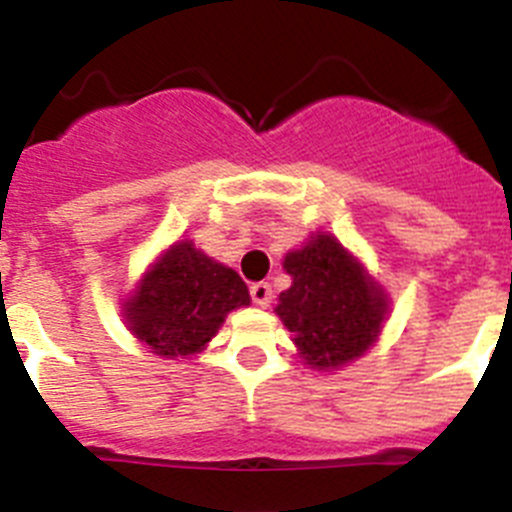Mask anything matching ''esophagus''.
Here are the masks:
<instances>
[{
	"label": "esophagus",
	"instance_id": "esophagus-1",
	"mask_svg": "<svg viewBox=\"0 0 512 512\" xmlns=\"http://www.w3.org/2000/svg\"><path fill=\"white\" fill-rule=\"evenodd\" d=\"M250 295H252V303L260 305V308H267L272 300V288L270 283H252L250 285Z\"/></svg>",
	"mask_w": 512,
	"mask_h": 512
}]
</instances>
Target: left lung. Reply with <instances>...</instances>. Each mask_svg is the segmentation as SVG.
<instances>
[{
    "label": "left lung",
    "mask_w": 512,
    "mask_h": 512,
    "mask_svg": "<svg viewBox=\"0 0 512 512\" xmlns=\"http://www.w3.org/2000/svg\"><path fill=\"white\" fill-rule=\"evenodd\" d=\"M283 267L293 285L280 293L275 313L310 369H338L374 346L389 300L333 234H313L285 255Z\"/></svg>",
    "instance_id": "obj_1"
}]
</instances>
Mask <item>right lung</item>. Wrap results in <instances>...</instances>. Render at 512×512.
I'll list each match as a JSON object with an SVG mask.
<instances>
[{"label": "right lung", "instance_id": "1", "mask_svg": "<svg viewBox=\"0 0 512 512\" xmlns=\"http://www.w3.org/2000/svg\"><path fill=\"white\" fill-rule=\"evenodd\" d=\"M242 305H250V290L240 275L184 240L161 252L123 303V315L151 353L184 358L202 351L229 310Z\"/></svg>", "mask_w": 512, "mask_h": 512}]
</instances>
